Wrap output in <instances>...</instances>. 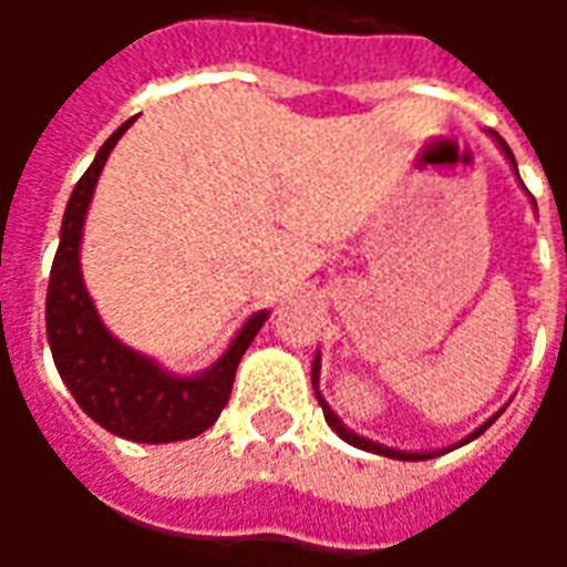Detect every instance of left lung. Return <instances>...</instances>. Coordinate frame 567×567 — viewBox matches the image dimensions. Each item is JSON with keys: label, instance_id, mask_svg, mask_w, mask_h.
Here are the masks:
<instances>
[{"label": "left lung", "instance_id": "8db88e82", "mask_svg": "<svg viewBox=\"0 0 567 567\" xmlns=\"http://www.w3.org/2000/svg\"><path fill=\"white\" fill-rule=\"evenodd\" d=\"M495 140L501 142V148H504V154H507L513 163V151L507 148V142L501 140V136H495ZM513 166H516V163H513ZM316 382H319V358H316V364H312V385H316ZM319 404H321V413H324V422H328V425H331L333 431H337V434L346 440V443H352V446H358V450L377 452V455H389V458H401V462H422V458H431V455H434V452H398V450H389V446H380V443H373V440H368V437H358V434H352V431H349V427H346L340 419L333 416V410L324 404V398H321V394H319ZM488 425H492V419H488L486 425L476 427L474 437H480V434H483Z\"/></svg>", "mask_w": 567, "mask_h": 567}]
</instances>
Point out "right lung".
Segmentation results:
<instances>
[{"label": "right lung", "instance_id": "1", "mask_svg": "<svg viewBox=\"0 0 567 567\" xmlns=\"http://www.w3.org/2000/svg\"><path fill=\"white\" fill-rule=\"evenodd\" d=\"M130 124L133 117L105 140L96 161L87 166V173L81 175L69 197L60 248L48 282L44 321H48V343L54 352L56 370L72 398L93 422H100L117 437L136 440V443H173V440L197 437L221 416L234 389L239 358L246 355L255 333L267 321V312L251 316L246 328L236 333L221 361L194 380L166 377L148 358L130 352L127 346L117 343L105 331L81 282L79 246L96 178Z\"/></svg>", "mask_w": 567, "mask_h": 567}]
</instances>
